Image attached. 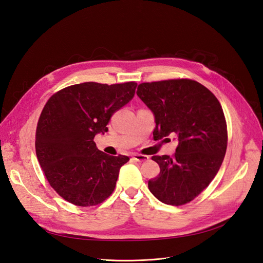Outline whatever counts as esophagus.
I'll list each match as a JSON object with an SVG mask.
<instances>
[{"instance_id":"34e87169","label":"esophagus","mask_w":263,"mask_h":263,"mask_svg":"<svg viewBox=\"0 0 263 263\" xmlns=\"http://www.w3.org/2000/svg\"><path fill=\"white\" fill-rule=\"evenodd\" d=\"M132 159L135 160V161H139V162H142V161H146L149 159L148 156H145V155H141V154H134L132 156Z\"/></svg>"}]
</instances>
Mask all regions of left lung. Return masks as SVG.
<instances>
[{
  "label": "left lung",
  "instance_id": "obj_1",
  "mask_svg": "<svg viewBox=\"0 0 263 263\" xmlns=\"http://www.w3.org/2000/svg\"><path fill=\"white\" fill-rule=\"evenodd\" d=\"M138 96L155 116L154 140L177 135L173 156H153L160 172L148 189L161 202L182 206L196 198L216 177L228 146V126L220 102L191 79L139 84Z\"/></svg>",
  "mask_w": 263,
  "mask_h": 263
}]
</instances>
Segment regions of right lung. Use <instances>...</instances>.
<instances>
[{
	"mask_svg": "<svg viewBox=\"0 0 263 263\" xmlns=\"http://www.w3.org/2000/svg\"><path fill=\"white\" fill-rule=\"evenodd\" d=\"M134 81L73 84L46 102L35 131L39 163L54 191L76 206L91 207L108 198L128 156L97 149V133L108 131L111 116L135 93Z\"/></svg>",
	"mask_w": 263,
	"mask_h": 263,
	"instance_id": "obj_1",
	"label": "right lung"
}]
</instances>
